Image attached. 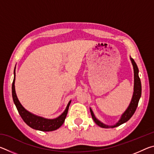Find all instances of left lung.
<instances>
[{
  "label": "left lung",
  "instance_id": "left-lung-1",
  "mask_svg": "<svg viewBox=\"0 0 154 154\" xmlns=\"http://www.w3.org/2000/svg\"><path fill=\"white\" fill-rule=\"evenodd\" d=\"M131 60L132 64L133 65V69H134V93L133 96H132V98L131 102L128 107L126 109V111L124 112L123 115L122 116L121 119H119V122L116 124L113 125V126H108V125L104 124L102 122H100L96 118V117L94 115V113L92 109H90V113L92 115V119L95 122V123L101 128H115L117 126H120L121 124L125 123L127 121H128L129 119L131 118V117L133 116L135 111L137 108L138 104H139V99L141 96V83H140V78L139 77V69H138L137 65L135 63L134 60L132 58H130Z\"/></svg>",
  "mask_w": 154,
  "mask_h": 154
}]
</instances>
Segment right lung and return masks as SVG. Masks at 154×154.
I'll list each match as a JSON object with an SVG mask.
<instances>
[{"label":"right lung","instance_id":"1","mask_svg":"<svg viewBox=\"0 0 154 154\" xmlns=\"http://www.w3.org/2000/svg\"><path fill=\"white\" fill-rule=\"evenodd\" d=\"M15 68L14 70V82L12 83V96L14 99V102L15 103L16 108L18 111V113L20 115L21 118H22L23 120L26 124L28 126L33 129L41 130V131H53V130H57L60 127L64 122L65 118H66V115L69 111V107L71 101H70L68 104L66 109L64 111L61 116H60L58 118L53 119H45L41 118L39 116H36L35 115L32 114L30 112L26 110L23 107L22 105H21L19 100L17 97L16 94H15Z\"/></svg>","mask_w":154,"mask_h":154}]
</instances>
